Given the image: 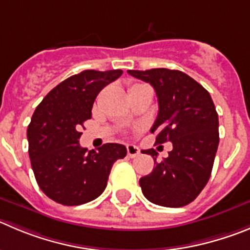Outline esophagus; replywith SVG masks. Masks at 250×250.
I'll return each mask as SVG.
<instances>
[{
    "label": "esophagus",
    "instance_id": "34e87169",
    "mask_svg": "<svg viewBox=\"0 0 250 250\" xmlns=\"http://www.w3.org/2000/svg\"><path fill=\"white\" fill-rule=\"evenodd\" d=\"M127 154H128V157H129V158L137 157V155L139 154L138 146H133V144H128V146H127Z\"/></svg>",
    "mask_w": 250,
    "mask_h": 250
}]
</instances>
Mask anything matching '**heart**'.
Here are the masks:
<instances>
[{"label":"heart","mask_w":250,"mask_h":250,"mask_svg":"<svg viewBox=\"0 0 250 250\" xmlns=\"http://www.w3.org/2000/svg\"><path fill=\"white\" fill-rule=\"evenodd\" d=\"M138 86H142V85H133L132 87H138ZM132 87H130V88H132Z\"/></svg>","instance_id":"heart-1"}]
</instances>
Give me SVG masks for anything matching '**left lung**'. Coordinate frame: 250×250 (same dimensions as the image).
Returning <instances> with one entry per match:
<instances>
[{"instance_id":"left-lung-1","label":"left lung","mask_w":250,"mask_h":250,"mask_svg":"<svg viewBox=\"0 0 250 250\" xmlns=\"http://www.w3.org/2000/svg\"><path fill=\"white\" fill-rule=\"evenodd\" d=\"M134 78L149 83L159 104L150 132L155 143L171 142L172 150L139 180L142 192L150 202L164 207H183L200 195L211 176L218 148V114L208 91L185 72L159 67L146 71L128 70Z\"/></svg>"}]
</instances>
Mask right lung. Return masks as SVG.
<instances>
[{"label":"right lung","mask_w":250,"mask_h":250,"mask_svg":"<svg viewBox=\"0 0 250 250\" xmlns=\"http://www.w3.org/2000/svg\"><path fill=\"white\" fill-rule=\"evenodd\" d=\"M122 72L85 70L70 76L34 111L27 129L30 164L41 190L53 201L78 206L97 199L113 163L127 155L122 144L106 143L87 151L79 143L99 92Z\"/></svg>","instance_id":"1"}]
</instances>
